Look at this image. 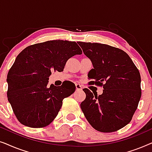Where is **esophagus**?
<instances>
[{
	"label": "esophagus",
	"mask_w": 152,
	"mask_h": 152,
	"mask_svg": "<svg viewBox=\"0 0 152 152\" xmlns=\"http://www.w3.org/2000/svg\"><path fill=\"white\" fill-rule=\"evenodd\" d=\"M75 87H76V90L77 91H82V86H81L80 84H75Z\"/></svg>",
	"instance_id": "esophagus-1"
}]
</instances>
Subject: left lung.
Listing matches in <instances>:
<instances>
[{
  "instance_id": "left-lung-1",
  "label": "left lung",
  "mask_w": 152,
  "mask_h": 152,
  "mask_svg": "<svg viewBox=\"0 0 152 152\" xmlns=\"http://www.w3.org/2000/svg\"><path fill=\"white\" fill-rule=\"evenodd\" d=\"M92 62L91 84L103 86L102 94L84 88L80 107L88 122L101 132H113L129 123L141 97L139 70L125 52L111 45L78 41Z\"/></svg>"
}]
</instances>
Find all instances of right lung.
<instances>
[{
  "mask_svg": "<svg viewBox=\"0 0 152 152\" xmlns=\"http://www.w3.org/2000/svg\"><path fill=\"white\" fill-rule=\"evenodd\" d=\"M82 54L75 41L53 40L27 47L16 57L7 77V98L20 123L45 126L59 113L64 98L75 91L73 83L48 86L51 71H63L68 59Z\"/></svg>",
  "mask_w": 152,
  "mask_h": 152,
  "instance_id": "1",
  "label": "right lung"
}]
</instances>
